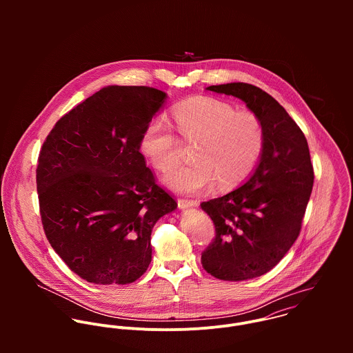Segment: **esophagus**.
Wrapping results in <instances>:
<instances>
[{"mask_svg": "<svg viewBox=\"0 0 353 353\" xmlns=\"http://www.w3.org/2000/svg\"><path fill=\"white\" fill-rule=\"evenodd\" d=\"M178 206H179V209L197 208V206H199V202L192 201V200H178Z\"/></svg>", "mask_w": 353, "mask_h": 353, "instance_id": "1", "label": "esophagus"}]
</instances>
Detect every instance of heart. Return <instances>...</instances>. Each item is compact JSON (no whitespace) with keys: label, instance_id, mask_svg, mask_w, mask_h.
Wrapping results in <instances>:
<instances>
[{"label":"heart","instance_id":"heart-1","mask_svg":"<svg viewBox=\"0 0 353 353\" xmlns=\"http://www.w3.org/2000/svg\"><path fill=\"white\" fill-rule=\"evenodd\" d=\"M175 126L188 143H196L193 163L171 170L163 179L167 188L183 194H200L216 183L231 188L245 181L263 150L265 130L259 117L217 98L197 97L174 110ZM141 151L159 171L179 159V141L172 126L153 118L141 137Z\"/></svg>","mask_w":353,"mask_h":353}]
</instances>
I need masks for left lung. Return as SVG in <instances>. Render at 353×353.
<instances>
[{
    "label": "left lung",
    "instance_id": "obj_1",
    "mask_svg": "<svg viewBox=\"0 0 353 353\" xmlns=\"http://www.w3.org/2000/svg\"><path fill=\"white\" fill-rule=\"evenodd\" d=\"M206 90L245 101L265 130L250 178L201 203L216 228L214 241L202 252L203 269L225 281L250 280L273 269L299 236L314 183L308 144L284 107L261 88L228 83Z\"/></svg>",
    "mask_w": 353,
    "mask_h": 353
}]
</instances>
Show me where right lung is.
Segmentation results:
<instances>
[{
	"instance_id": "right-lung-1",
	"label": "right lung",
	"mask_w": 353,
	"mask_h": 353,
	"mask_svg": "<svg viewBox=\"0 0 353 353\" xmlns=\"http://www.w3.org/2000/svg\"><path fill=\"white\" fill-rule=\"evenodd\" d=\"M165 99L152 87H104L65 114L43 143L37 168L43 230L88 283L140 279L151 263L153 225L178 206L140 152Z\"/></svg>"
}]
</instances>
